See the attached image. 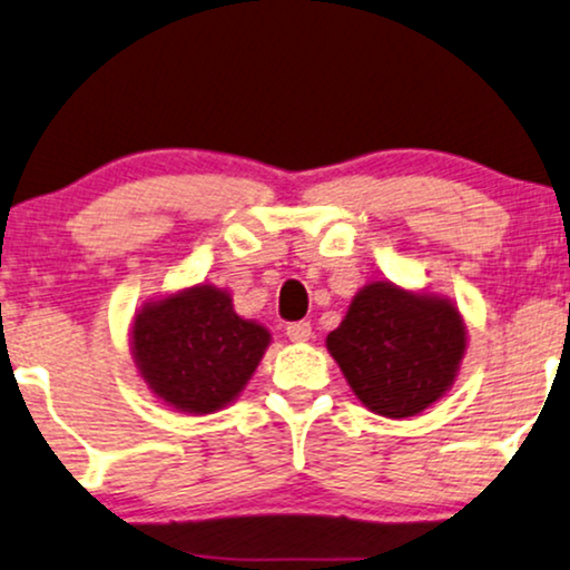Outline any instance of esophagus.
<instances>
[{
    "label": "esophagus",
    "mask_w": 570,
    "mask_h": 570,
    "mask_svg": "<svg viewBox=\"0 0 570 570\" xmlns=\"http://www.w3.org/2000/svg\"><path fill=\"white\" fill-rule=\"evenodd\" d=\"M286 336H289L292 342H307V338L313 336V326H309L307 321H294L286 326Z\"/></svg>",
    "instance_id": "1"
}]
</instances>
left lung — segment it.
<instances>
[{
	"label": "left lung",
	"instance_id": "1",
	"mask_svg": "<svg viewBox=\"0 0 570 570\" xmlns=\"http://www.w3.org/2000/svg\"><path fill=\"white\" fill-rule=\"evenodd\" d=\"M326 347L365 407L410 417L455 381L465 323L450 299L373 281L355 294L344 321L326 336Z\"/></svg>",
	"mask_w": 570,
	"mask_h": 570
}]
</instances>
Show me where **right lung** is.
<instances>
[{"label":"right lung","instance_id":"right-lung-1","mask_svg":"<svg viewBox=\"0 0 570 570\" xmlns=\"http://www.w3.org/2000/svg\"><path fill=\"white\" fill-rule=\"evenodd\" d=\"M268 344V328L239 318L232 294L210 284L149 302L131 328L136 368L147 386L194 415L239 397Z\"/></svg>","mask_w":570,"mask_h":570}]
</instances>
